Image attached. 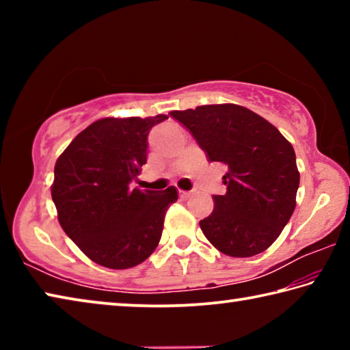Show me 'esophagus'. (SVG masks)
Returning <instances> with one entry per match:
<instances>
[{
    "label": "esophagus",
    "instance_id": "1",
    "mask_svg": "<svg viewBox=\"0 0 350 350\" xmlns=\"http://www.w3.org/2000/svg\"><path fill=\"white\" fill-rule=\"evenodd\" d=\"M179 194L182 199H188L189 196H191V191H182V189H179Z\"/></svg>",
    "mask_w": 350,
    "mask_h": 350
}]
</instances>
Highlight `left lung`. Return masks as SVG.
<instances>
[{
	"label": "left lung",
	"mask_w": 350,
	"mask_h": 350,
	"mask_svg": "<svg viewBox=\"0 0 350 350\" xmlns=\"http://www.w3.org/2000/svg\"><path fill=\"white\" fill-rule=\"evenodd\" d=\"M211 162L224 163L225 194L200 221L205 238L233 258L262 253L293 215L299 173L293 146L265 118L239 105L173 111Z\"/></svg>",
	"instance_id": "obj_1"
}]
</instances>
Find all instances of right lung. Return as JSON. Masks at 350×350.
Returning a JSON list of instances; mask_svg holds the SVG:
<instances>
[{"label": "right lung", "mask_w": 350, "mask_h": 350, "mask_svg": "<svg viewBox=\"0 0 350 350\" xmlns=\"http://www.w3.org/2000/svg\"><path fill=\"white\" fill-rule=\"evenodd\" d=\"M167 116L102 118L57 159L52 200L58 222L80 250L103 267L131 269L161 241L177 189L131 188L146 163L148 134Z\"/></svg>", "instance_id": "right-lung-1"}]
</instances>
